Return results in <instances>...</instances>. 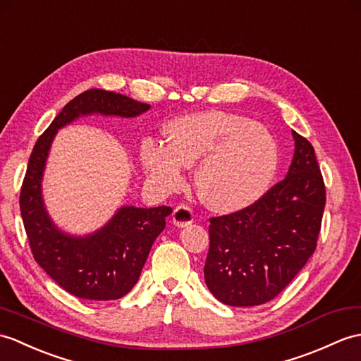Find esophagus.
Instances as JSON below:
<instances>
[{
  "label": "esophagus",
  "mask_w": 361,
  "mask_h": 361,
  "mask_svg": "<svg viewBox=\"0 0 361 361\" xmlns=\"http://www.w3.org/2000/svg\"><path fill=\"white\" fill-rule=\"evenodd\" d=\"M195 219V214L194 211L189 206H177L175 207V211L172 214V223L175 226H178V228H186L192 221Z\"/></svg>",
  "instance_id": "esophagus-1"
}]
</instances>
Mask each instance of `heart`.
Listing matches in <instances>:
<instances>
[{
  "mask_svg": "<svg viewBox=\"0 0 361 361\" xmlns=\"http://www.w3.org/2000/svg\"><path fill=\"white\" fill-rule=\"evenodd\" d=\"M166 142L142 141L141 160L163 190H175L184 166L197 163L200 200L216 212H235L262 197L279 167V145L264 126L238 114L207 111L164 128Z\"/></svg>",
  "mask_w": 361,
  "mask_h": 361,
  "instance_id": "b5f03b06",
  "label": "heart"
}]
</instances>
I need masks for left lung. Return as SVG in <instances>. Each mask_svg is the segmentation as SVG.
Here are the masks:
<instances>
[{"label": "left lung", "mask_w": 361, "mask_h": 361, "mask_svg": "<svg viewBox=\"0 0 361 361\" xmlns=\"http://www.w3.org/2000/svg\"><path fill=\"white\" fill-rule=\"evenodd\" d=\"M288 175L241 211L212 216L204 264L206 286L229 306L275 298L315 252L326 189L311 142L292 130Z\"/></svg>", "instance_id": "1"}]
</instances>
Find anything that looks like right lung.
Wrapping results in <instances>:
<instances>
[{
    "mask_svg": "<svg viewBox=\"0 0 361 361\" xmlns=\"http://www.w3.org/2000/svg\"><path fill=\"white\" fill-rule=\"evenodd\" d=\"M149 104L103 89H89L67 103L39 135L29 158L20 194V209L35 262L69 294L86 300H118L135 286L155 238L166 228L169 206H124L104 228L72 237L50 221L41 197V180L58 129L78 116L102 114L137 116Z\"/></svg>",
    "mask_w": 361,
    "mask_h": 361,
    "instance_id": "obj_1",
    "label": "right lung"
}]
</instances>
